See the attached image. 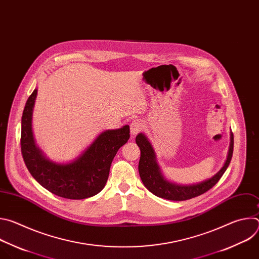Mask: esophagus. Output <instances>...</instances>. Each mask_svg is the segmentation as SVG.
<instances>
[{
    "label": "esophagus",
    "mask_w": 259,
    "mask_h": 259,
    "mask_svg": "<svg viewBox=\"0 0 259 259\" xmlns=\"http://www.w3.org/2000/svg\"><path fill=\"white\" fill-rule=\"evenodd\" d=\"M144 128V124L142 121L140 120H134L132 121V123L130 124V132L132 136H135L136 134H138L140 131H142Z\"/></svg>",
    "instance_id": "esophagus-1"
}]
</instances>
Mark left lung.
Masks as SVG:
<instances>
[{
  "label": "left lung",
  "instance_id": "1",
  "mask_svg": "<svg viewBox=\"0 0 259 259\" xmlns=\"http://www.w3.org/2000/svg\"><path fill=\"white\" fill-rule=\"evenodd\" d=\"M135 141L140 149V159L138 164V171L144 187L153 193L155 196L170 200V201H186L196 198L211 188H213L218 180L228 169L234 152V134L231 133V143L227 161L214 176L202 182L180 186V184L168 181L161 172V169L156 160V154L151 142L147 137L139 133Z\"/></svg>",
  "mask_w": 259,
  "mask_h": 259
}]
</instances>
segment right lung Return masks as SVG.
Returning <instances> with one entry per match:
<instances>
[{
  "mask_svg": "<svg viewBox=\"0 0 259 259\" xmlns=\"http://www.w3.org/2000/svg\"><path fill=\"white\" fill-rule=\"evenodd\" d=\"M36 93L34 89L28 97L21 119V154L29 173L43 188L61 198L82 200L97 195L105 186L116 154L130 137L129 126L105 130L72 162L55 163L34 142L31 119Z\"/></svg>",
  "mask_w": 259,
  "mask_h": 259,
  "instance_id": "add662e5",
  "label": "right lung"
}]
</instances>
